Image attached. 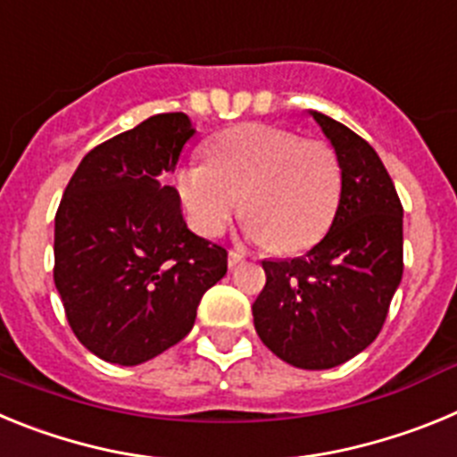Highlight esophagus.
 Wrapping results in <instances>:
<instances>
[{
	"instance_id": "34e87169",
	"label": "esophagus",
	"mask_w": 457,
	"mask_h": 457,
	"mask_svg": "<svg viewBox=\"0 0 457 457\" xmlns=\"http://www.w3.org/2000/svg\"><path fill=\"white\" fill-rule=\"evenodd\" d=\"M240 263H245V252L231 249V252H228V268H237Z\"/></svg>"
}]
</instances>
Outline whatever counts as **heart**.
<instances>
[{"label":"heart","instance_id":"heart-1","mask_svg":"<svg viewBox=\"0 0 457 457\" xmlns=\"http://www.w3.org/2000/svg\"><path fill=\"white\" fill-rule=\"evenodd\" d=\"M208 162L176 171V192L201 236L217 237L240 208L249 236L278 253L322 240L343 192L338 155L320 139L268 125H236L210 141Z\"/></svg>","mask_w":457,"mask_h":457}]
</instances>
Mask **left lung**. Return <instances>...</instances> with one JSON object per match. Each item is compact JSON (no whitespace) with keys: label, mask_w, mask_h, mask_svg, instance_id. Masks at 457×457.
<instances>
[{"label":"left lung","mask_w":457,"mask_h":457,"mask_svg":"<svg viewBox=\"0 0 457 457\" xmlns=\"http://www.w3.org/2000/svg\"><path fill=\"white\" fill-rule=\"evenodd\" d=\"M332 141L343 192L327 236L306 256L263 261L252 306L261 341L286 364L325 370L378 338L403 278V205L369 141L311 112Z\"/></svg>","instance_id":"left-lung-1"}]
</instances>
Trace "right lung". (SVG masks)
Wrapping results in <instances>:
<instances>
[{
    "mask_svg": "<svg viewBox=\"0 0 457 457\" xmlns=\"http://www.w3.org/2000/svg\"><path fill=\"white\" fill-rule=\"evenodd\" d=\"M155 114L88 151L54 217V286L84 348L137 366L183 341L226 274V249L194 236L164 173L194 135Z\"/></svg>",
    "mask_w": 457,
    "mask_h": 457,
    "instance_id": "obj_1",
    "label": "right lung"
}]
</instances>
